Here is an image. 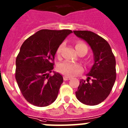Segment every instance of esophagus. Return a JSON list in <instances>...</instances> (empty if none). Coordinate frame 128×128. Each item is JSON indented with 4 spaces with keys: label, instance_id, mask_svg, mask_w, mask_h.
Returning <instances> with one entry per match:
<instances>
[{
    "label": "esophagus",
    "instance_id": "obj_1",
    "mask_svg": "<svg viewBox=\"0 0 128 128\" xmlns=\"http://www.w3.org/2000/svg\"><path fill=\"white\" fill-rule=\"evenodd\" d=\"M70 77L66 76H63V80H70Z\"/></svg>",
    "mask_w": 128,
    "mask_h": 128
}]
</instances>
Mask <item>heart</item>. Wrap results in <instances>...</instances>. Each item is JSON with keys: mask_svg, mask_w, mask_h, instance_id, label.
<instances>
[{"mask_svg": "<svg viewBox=\"0 0 128 128\" xmlns=\"http://www.w3.org/2000/svg\"><path fill=\"white\" fill-rule=\"evenodd\" d=\"M63 46V44H61L58 47L56 52L58 56H60L61 52H62ZM75 48L76 50L78 53L82 51H85L86 52H87L88 51L87 46L82 42H77ZM58 70L63 75L66 76H72L76 75L77 74L82 72L83 71V67L79 63H72V62L66 61V62L60 63V65H58Z\"/></svg>", "mask_w": 128, "mask_h": 128, "instance_id": "obj_1", "label": "heart"}]
</instances>
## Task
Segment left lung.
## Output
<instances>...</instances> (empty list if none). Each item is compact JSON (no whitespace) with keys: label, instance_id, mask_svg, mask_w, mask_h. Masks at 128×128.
<instances>
[{"label":"left lung","instance_id":"obj_1","mask_svg":"<svg viewBox=\"0 0 128 128\" xmlns=\"http://www.w3.org/2000/svg\"><path fill=\"white\" fill-rule=\"evenodd\" d=\"M78 37L87 42L92 50L94 63L87 74L86 80H80L76 96L81 103L96 105L108 96L116 80V60L109 44L103 38L88 30H74Z\"/></svg>","mask_w":128,"mask_h":128}]
</instances>
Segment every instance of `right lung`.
Masks as SVG:
<instances>
[{
    "label": "right lung",
    "instance_id": "1",
    "mask_svg": "<svg viewBox=\"0 0 128 128\" xmlns=\"http://www.w3.org/2000/svg\"><path fill=\"white\" fill-rule=\"evenodd\" d=\"M71 30L42 29L30 36L21 46L16 61V79L22 95L30 104L46 106L58 97L63 78L54 69L58 47Z\"/></svg>",
    "mask_w": 128,
    "mask_h": 128
}]
</instances>
